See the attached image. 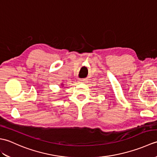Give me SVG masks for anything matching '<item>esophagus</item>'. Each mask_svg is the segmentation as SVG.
Instances as JSON below:
<instances>
[{
    "instance_id": "1",
    "label": "esophagus",
    "mask_w": 157,
    "mask_h": 157,
    "mask_svg": "<svg viewBox=\"0 0 157 157\" xmlns=\"http://www.w3.org/2000/svg\"><path fill=\"white\" fill-rule=\"evenodd\" d=\"M81 82H86V79H81V80H79Z\"/></svg>"
}]
</instances>
